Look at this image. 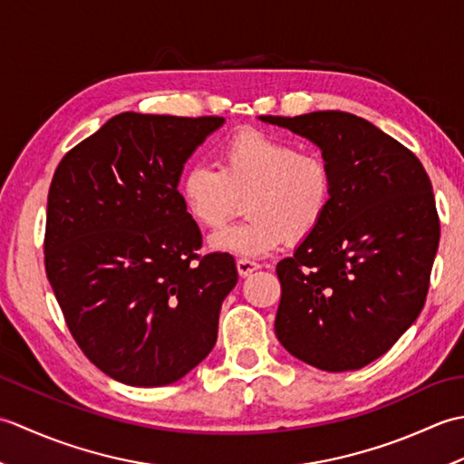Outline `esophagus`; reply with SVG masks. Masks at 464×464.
<instances>
[{
	"mask_svg": "<svg viewBox=\"0 0 464 464\" xmlns=\"http://www.w3.org/2000/svg\"><path fill=\"white\" fill-rule=\"evenodd\" d=\"M259 267H261V265L257 261H251V259H245V257L237 259V271H239L241 277H249V275L253 271H257Z\"/></svg>",
	"mask_w": 464,
	"mask_h": 464,
	"instance_id": "obj_1",
	"label": "esophagus"
}]
</instances>
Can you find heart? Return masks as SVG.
Instances as JSON below:
<instances>
[{
    "label": "heart",
    "mask_w": 464,
    "mask_h": 464,
    "mask_svg": "<svg viewBox=\"0 0 464 464\" xmlns=\"http://www.w3.org/2000/svg\"><path fill=\"white\" fill-rule=\"evenodd\" d=\"M333 169L319 153L301 151L283 137L243 130L221 147V169L191 163L179 179L187 215L219 229L249 197L247 221L215 233V251L259 257L289 239L303 241L319 229L333 203Z\"/></svg>",
    "instance_id": "obj_1"
}]
</instances>
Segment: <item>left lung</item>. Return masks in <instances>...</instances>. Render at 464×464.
I'll return each instance as SVG.
<instances>
[{"instance_id":"1","label":"left lung","mask_w":464,"mask_h":464,"mask_svg":"<svg viewBox=\"0 0 464 464\" xmlns=\"http://www.w3.org/2000/svg\"><path fill=\"white\" fill-rule=\"evenodd\" d=\"M259 120L317 145L334 179L319 229L277 263L275 333L311 367L362 369L425 304L440 237L429 175L405 145L353 113Z\"/></svg>"}]
</instances>
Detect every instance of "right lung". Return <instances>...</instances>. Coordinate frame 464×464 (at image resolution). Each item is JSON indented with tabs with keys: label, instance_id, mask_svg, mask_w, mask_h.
<instances>
[{
	"label": "right lung",
	"instance_id": "right-lung-1",
	"mask_svg": "<svg viewBox=\"0 0 464 464\" xmlns=\"http://www.w3.org/2000/svg\"><path fill=\"white\" fill-rule=\"evenodd\" d=\"M223 117L120 113L57 165L45 271L73 339L131 387L183 379L211 353L237 285L229 253L199 257L183 167Z\"/></svg>",
	"mask_w": 464,
	"mask_h": 464
}]
</instances>
